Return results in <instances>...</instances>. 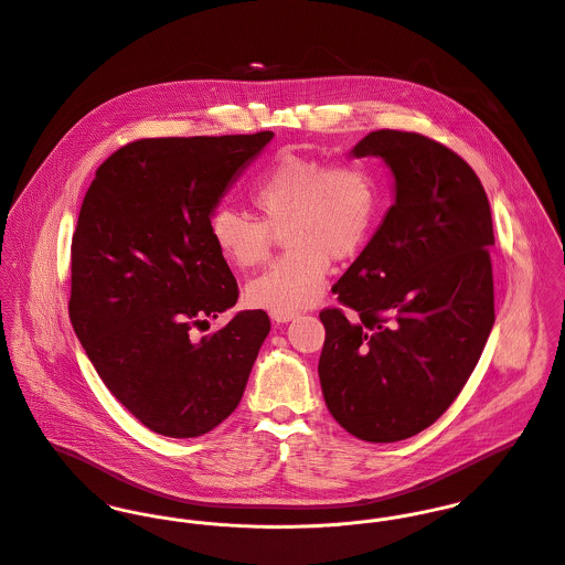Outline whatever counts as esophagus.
<instances>
[{"instance_id":"obj_1","label":"esophagus","mask_w":565,"mask_h":565,"mask_svg":"<svg viewBox=\"0 0 565 565\" xmlns=\"http://www.w3.org/2000/svg\"><path fill=\"white\" fill-rule=\"evenodd\" d=\"M269 316H271V320H274V322L278 323L291 322V320L296 318V313H294V311H271Z\"/></svg>"}]
</instances>
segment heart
Instances as JSON below:
<instances>
[{"instance_id":"heart-1","label":"heart","mask_w":565,"mask_h":565,"mask_svg":"<svg viewBox=\"0 0 565 565\" xmlns=\"http://www.w3.org/2000/svg\"><path fill=\"white\" fill-rule=\"evenodd\" d=\"M249 202L258 217L222 206L209 231L222 256L239 269L263 265L282 231L289 247L245 298L267 311H300L322 294L330 258H352L372 237L381 213V182L359 161L328 162L285 152L252 184Z\"/></svg>"}]
</instances>
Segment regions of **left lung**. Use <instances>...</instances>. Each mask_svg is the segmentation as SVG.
Listing matches in <instances>:
<instances>
[{"mask_svg": "<svg viewBox=\"0 0 565 565\" xmlns=\"http://www.w3.org/2000/svg\"><path fill=\"white\" fill-rule=\"evenodd\" d=\"M354 157H381L396 202L337 280L343 309L320 313V383L354 437L401 441L428 428L466 387L493 326L491 211L475 169L417 132L376 130Z\"/></svg>", "mask_w": 565, "mask_h": 565, "instance_id": "1", "label": "left lung"}]
</instances>
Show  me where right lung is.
I'll return each mask as SVG.
<instances>
[{"instance_id": "obj_1", "label": "right lung", "mask_w": 565, "mask_h": 565, "mask_svg": "<svg viewBox=\"0 0 565 565\" xmlns=\"http://www.w3.org/2000/svg\"><path fill=\"white\" fill-rule=\"evenodd\" d=\"M274 132L139 139L95 171L72 239L70 320L108 392L164 437H200L242 401L265 311H242L211 213Z\"/></svg>"}]
</instances>
